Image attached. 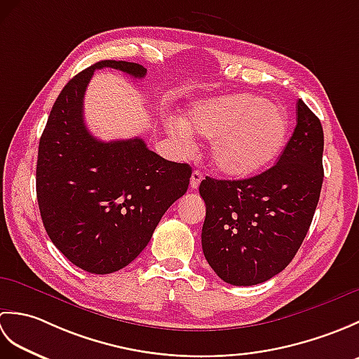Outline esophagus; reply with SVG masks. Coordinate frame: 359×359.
<instances>
[{
	"mask_svg": "<svg viewBox=\"0 0 359 359\" xmlns=\"http://www.w3.org/2000/svg\"><path fill=\"white\" fill-rule=\"evenodd\" d=\"M202 179H203V175H202L201 171H193L191 180H189V185H191L193 189H197V188H199V185H201Z\"/></svg>",
	"mask_w": 359,
	"mask_h": 359,
	"instance_id": "esophagus-1",
	"label": "esophagus"
}]
</instances>
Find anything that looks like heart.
Masks as SVG:
<instances>
[{"label": "heart", "instance_id": "1", "mask_svg": "<svg viewBox=\"0 0 359 359\" xmlns=\"http://www.w3.org/2000/svg\"><path fill=\"white\" fill-rule=\"evenodd\" d=\"M188 126L211 139L215 170L231 179H248L270 168L284 152L290 121L285 109L269 98L230 94L202 100L188 114ZM185 123L171 125L184 143H191Z\"/></svg>", "mask_w": 359, "mask_h": 359}]
</instances>
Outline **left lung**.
Here are the masks:
<instances>
[{"label": "left lung", "mask_w": 359, "mask_h": 359, "mask_svg": "<svg viewBox=\"0 0 359 359\" xmlns=\"http://www.w3.org/2000/svg\"><path fill=\"white\" fill-rule=\"evenodd\" d=\"M296 128L278 163L255 177H205V259L231 285H256L292 262L306 238L321 194L324 133L302 100Z\"/></svg>", "instance_id": "obj_1"}]
</instances>
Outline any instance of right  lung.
I'll use <instances>...</instances> for the list:
<instances>
[{
    "label": "right lung",
    "instance_id": "add662e5",
    "mask_svg": "<svg viewBox=\"0 0 359 359\" xmlns=\"http://www.w3.org/2000/svg\"><path fill=\"white\" fill-rule=\"evenodd\" d=\"M143 79L142 65L103 60L67 83L40 139L36 199L48 236L79 269L109 274L148 245L160 219L184 196L191 168L160 157L140 137L102 142L88 131L83 98L95 69Z\"/></svg>",
    "mask_w": 359,
    "mask_h": 359
}]
</instances>
